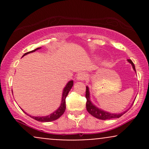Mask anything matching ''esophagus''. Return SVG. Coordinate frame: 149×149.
<instances>
[{"label": "esophagus", "instance_id": "34e87169", "mask_svg": "<svg viewBox=\"0 0 149 149\" xmlns=\"http://www.w3.org/2000/svg\"><path fill=\"white\" fill-rule=\"evenodd\" d=\"M86 77H87V76H86V74H85V73L80 72V73H78V74H77L76 78L77 80H85V78H86Z\"/></svg>", "mask_w": 149, "mask_h": 149}]
</instances>
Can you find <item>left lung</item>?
Here are the masks:
<instances>
[{
  "mask_svg": "<svg viewBox=\"0 0 149 149\" xmlns=\"http://www.w3.org/2000/svg\"><path fill=\"white\" fill-rule=\"evenodd\" d=\"M127 61L131 64L132 66L134 71L136 72V69H135L134 64H133V62L132 61L131 59H127ZM87 99V102H86V109L88 112L90 114H91L92 116L97 118L100 119V120H108V119H112V118H118L121 117L124 113H125L129 109L126 110L125 111L119 113H112L103 110V109H101L100 108H98L97 106H95L90 100V90H89L88 86H86V95H85ZM134 102L132 104V106L134 104ZM131 106V107H132Z\"/></svg>",
  "mask_w": 149,
  "mask_h": 149,
  "instance_id": "left-lung-1",
  "label": "left lung"
}]
</instances>
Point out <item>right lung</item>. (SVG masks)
Returning <instances> with one entry per match:
<instances>
[{"label": "right lung", "instance_id": "obj_1", "mask_svg": "<svg viewBox=\"0 0 149 149\" xmlns=\"http://www.w3.org/2000/svg\"><path fill=\"white\" fill-rule=\"evenodd\" d=\"M40 48H41V47H38V48L33 49V50H32V51H31V52H28L25 53V54L23 55V57L24 56L26 55V54H29V53L35 52V51H36V50H38V49H39ZM73 80H69V81L66 83V86L64 87V90H63V92H62V96H61V102L60 106H59V107L58 108L57 110L54 111V112L52 113L51 114H49V115H48V116H33L29 115V114H27L26 113L24 112V111H23V109H21L26 114V115L30 116V117L32 118L35 119L36 120L40 121V122H51V121L55 120H57L59 118H60L61 116L63 115V113H64L65 110H66V97L68 95V94H69V92L70 90H71V89L73 87Z\"/></svg>", "mask_w": 149, "mask_h": 149}]
</instances>
